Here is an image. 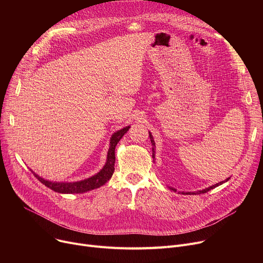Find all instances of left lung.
I'll return each instance as SVG.
<instances>
[{
    "mask_svg": "<svg viewBox=\"0 0 263 263\" xmlns=\"http://www.w3.org/2000/svg\"><path fill=\"white\" fill-rule=\"evenodd\" d=\"M149 137H150V141H151V145H153V158L155 159V154H156V151H155V148H156V143H155V141H154V137H153V134H151L150 132H149ZM230 178H227L226 180H224V181H222V182H218V183H216V184H214V185H211V186H209V187H206V189H204V190H201V191H197V192H186V193H184V192H182V194H187V195H191V194H193V195H196V194H202V193H206V192H209L210 190H212V189H214V187H216V186H218V185H220V184H223V183H225V182H227L228 180H229ZM171 190H173V191H177L176 189H174V187H170Z\"/></svg>",
    "mask_w": 263,
    "mask_h": 263,
    "instance_id": "1",
    "label": "left lung"
}]
</instances>
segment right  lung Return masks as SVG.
I'll return each mask as SVG.
<instances>
[{"label": "right lung", "instance_id": "obj_1", "mask_svg": "<svg viewBox=\"0 0 263 263\" xmlns=\"http://www.w3.org/2000/svg\"><path fill=\"white\" fill-rule=\"evenodd\" d=\"M129 129H130V126L124 127L123 129L118 130L112 135L109 141V148L107 151V158H106L105 165L98 174L93 175L90 178H87V179H84V180L77 181V182H53L39 177L34 172L32 173L41 183L45 184L46 186H48L54 192L62 193V194H74V193L78 194V193H85L95 189H98L103 184H105L109 180L110 177H112L115 170L114 164H115L116 145L120 141L121 137L128 132Z\"/></svg>", "mask_w": 263, "mask_h": 263}]
</instances>
